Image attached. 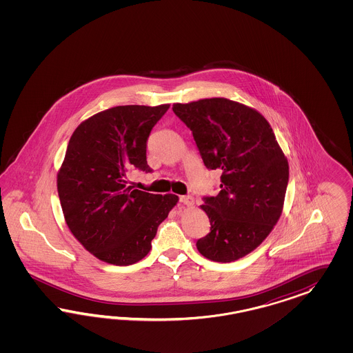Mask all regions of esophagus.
<instances>
[{"label":"esophagus","instance_id":"1","mask_svg":"<svg viewBox=\"0 0 353 353\" xmlns=\"http://www.w3.org/2000/svg\"><path fill=\"white\" fill-rule=\"evenodd\" d=\"M180 202L182 204H185V205H188V207H192V204H194V198L190 196V195H181L180 196Z\"/></svg>","mask_w":353,"mask_h":353}]
</instances>
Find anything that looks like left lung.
Here are the masks:
<instances>
[{
	"label": "left lung",
	"instance_id": "left-lung-1",
	"mask_svg": "<svg viewBox=\"0 0 353 353\" xmlns=\"http://www.w3.org/2000/svg\"><path fill=\"white\" fill-rule=\"evenodd\" d=\"M208 170H220V192L201 208L211 232L198 239L204 257L230 263L267 238L282 214L289 163L273 129L256 110L226 98L174 103Z\"/></svg>",
	"mask_w": 353,
	"mask_h": 353
}]
</instances>
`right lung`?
I'll use <instances>...</instances> for the list:
<instances>
[{
  "instance_id": "obj_1",
  "label": "right lung",
  "mask_w": 353,
  "mask_h": 353,
  "mask_svg": "<svg viewBox=\"0 0 353 353\" xmlns=\"http://www.w3.org/2000/svg\"><path fill=\"white\" fill-rule=\"evenodd\" d=\"M168 108H108L83 121L68 142L57 179L64 220L85 250L108 264L130 265L146 256L158 226L179 202L174 194L127 186L130 170L151 172L148 139Z\"/></svg>"
}]
</instances>
